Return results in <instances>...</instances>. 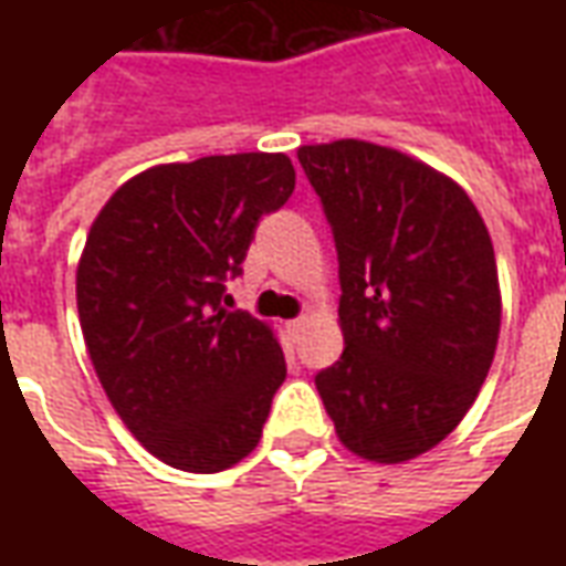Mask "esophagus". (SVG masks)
<instances>
[{
    "label": "esophagus",
    "instance_id": "obj_1",
    "mask_svg": "<svg viewBox=\"0 0 566 566\" xmlns=\"http://www.w3.org/2000/svg\"><path fill=\"white\" fill-rule=\"evenodd\" d=\"M306 324H308V315H300V318L287 321V331L300 333V331H303V327H306Z\"/></svg>",
    "mask_w": 566,
    "mask_h": 566
}]
</instances>
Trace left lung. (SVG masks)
I'll return each mask as SVG.
<instances>
[{
	"instance_id": "left-lung-1",
	"label": "left lung",
	"mask_w": 566,
	"mask_h": 566,
	"mask_svg": "<svg viewBox=\"0 0 566 566\" xmlns=\"http://www.w3.org/2000/svg\"><path fill=\"white\" fill-rule=\"evenodd\" d=\"M339 260L343 357L315 376L336 433L400 463L458 427L500 333L494 245L451 178L400 150L343 139L296 150Z\"/></svg>"
}]
</instances>
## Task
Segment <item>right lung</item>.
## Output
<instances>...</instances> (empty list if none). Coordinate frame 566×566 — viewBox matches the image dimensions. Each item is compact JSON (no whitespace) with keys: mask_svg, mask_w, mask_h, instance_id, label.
Returning <instances> with one entry per match:
<instances>
[{"mask_svg":"<svg viewBox=\"0 0 566 566\" xmlns=\"http://www.w3.org/2000/svg\"><path fill=\"white\" fill-rule=\"evenodd\" d=\"M294 185L284 154L169 163L129 178L93 221L84 343L117 416L175 470L218 473L260 442L287 364L263 321L223 303Z\"/></svg>","mask_w":566,"mask_h":566,"instance_id":"1","label":"right lung"}]
</instances>
